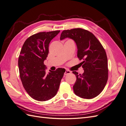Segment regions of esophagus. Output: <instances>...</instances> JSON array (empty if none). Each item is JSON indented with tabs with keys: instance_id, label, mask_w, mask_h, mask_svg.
Masks as SVG:
<instances>
[{
	"instance_id": "obj_1",
	"label": "esophagus",
	"mask_w": 126,
	"mask_h": 126,
	"mask_svg": "<svg viewBox=\"0 0 126 126\" xmlns=\"http://www.w3.org/2000/svg\"><path fill=\"white\" fill-rule=\"evenodd\" d=\"M70 73H71V71H70L68 70H66L65 71V72H64V76H66V75L69 74Z\"/></svg>"
}]
</instances>
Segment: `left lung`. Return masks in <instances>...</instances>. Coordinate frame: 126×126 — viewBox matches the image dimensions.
Returning a JSON list of instances; mask_svg holds the SVG:
<instances>
[{
    "label": "left lung",
    "instance_id": "left-lung-1",
    "mask_svg": "<svg viewBox=\"0 0 126 126\" xmlns=\"http://www.w3.org/2000/svg\"><path fill=\"white\" fill-rule=\"evenodd\" d=\"M73 39L78 48L77 57L84 70L81 75L72 71L76 76L73 86L75 94L85 99L96 97L104 90L108 78V60L106 52L94 34L82 28L64 30L60 40L65 38Z\"/></svg>",
    "mask_w": 126,
    "mask_h": 126
}]
</instances>
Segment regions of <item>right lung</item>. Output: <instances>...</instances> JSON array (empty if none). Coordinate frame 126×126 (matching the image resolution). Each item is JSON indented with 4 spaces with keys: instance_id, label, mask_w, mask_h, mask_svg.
<instances>
[{
    "instance_id": "add662e5",
    "label": "right lung",
    "mask_w": 126,
    "mask_h": 126,
    "mask_svg": "<svg viewBox=\"0 0 126 126\" xmlns=\"http://www.w3.org/2000/svg\"><path fill=\"white\" fill-rule=\"evenodd\" d=\"M60 30L40 32L30 36L22 46L18 58V67L22 85L34 99L46 101L54 97L58 90L65 69L49 70L44 62L49 52V44Z\"/></svg>"
}]
</instances>
